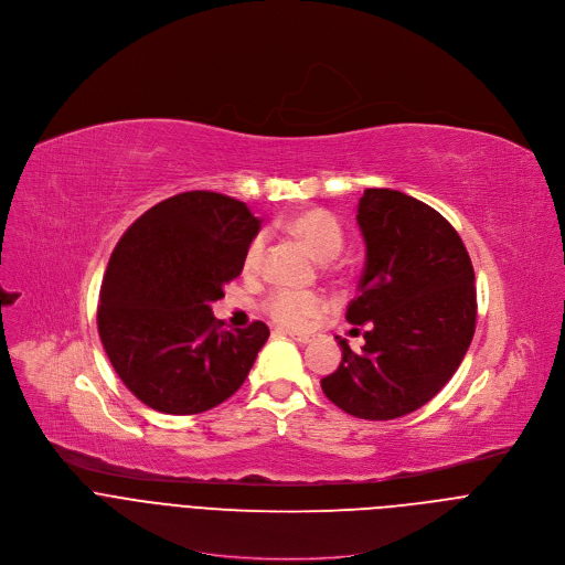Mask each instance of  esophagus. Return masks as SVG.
I'll use <instances>...</instances> for the list:
<instances>
[{
	"mask_svg": "<svg viewBox=\"0 0 565 565\" xmlns=\"http://www.w3.org/2000/svg\"><path fill=\"white\" fill-rule=\"evenodd\" d=\"M288 338H292L299 344H310L315 340L312 333H295V331H288Z\"/></svg>",
	"mask_w": 565,
	"mask_h": 565,
	"instance_id": "obj_1",
	"label": "esophagus"
}]
</instances>
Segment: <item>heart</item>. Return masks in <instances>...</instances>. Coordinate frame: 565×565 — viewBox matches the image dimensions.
I'll return each instance as SVG.
<instances>
[{"label": "heart", "mask_w": 565, "mask_h": 565, "mask_svg": "<svg viewBox=\"0 0 565 565\" xmlns=\"http://www.w3.org/2000/svg\"><path fill=\"white\" fill-rule=\"evenodd\" d=\"M288 232L299 238L306 246V250L317 262H331L340 255L344 246V232L335 216H331L324 210H308L303 214H297L288 221ZM266 238L257 236L246 250L244 268L246 273H257L264 259ZM268 315L279 321V324L288 329H299L306 321L317 317L324 310V299L317 292H301V290H275L266 301Z\"/></svg>", "instance_id": "1"}]
</instances>
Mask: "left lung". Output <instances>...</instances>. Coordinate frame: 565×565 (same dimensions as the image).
Masks as SVG:
<instances>
[{"label": "left lung", "mask_w": 565, "mask_h": 565, "mask_svg": "<svg viewBox=\"0 0 565 565\" xmlns=\"http://www.w3.org/2000/svg\"><path fill=\"white\" fill-rule=\"evenodd\" d=\"M355 218L366 262L347 321L366 329L364 347L335 338L342 362L321 391L355 418L393 420L427 405L460 366L476 329V279L458 232L427 203L371 188Z\"/></svg>", "instance_id": "obj_1"}]
</instances>
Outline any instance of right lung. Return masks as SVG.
I'll return each mask as SVG.
<instances>
[{"mask_svg":"<svg viewBox=\"0 0 565 565\" xmlns=\"http://www.w3.org/2000/svg\"><path fill=\"white\" fill-rule=\"evenodd\" d=\"M262 221L216 192L147 210L118 241L100 288L98 333L125 386L147 407L203 414L246 382L270 331L218 329L212 303L244 270Z\"/></svg>","mask_w":565,"mask_h":565,"instance_id":"1","label":"right lung"}]
</instances>
